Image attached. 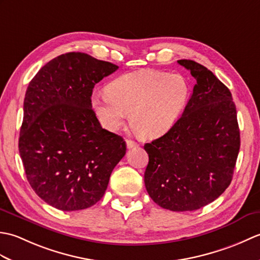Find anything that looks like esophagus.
<instances>
[{
    "mask_svg": "<svg viewBox=\"0 0 260 260\" xmlns=\"http://www.w3.org/2000/svg\"><path fill=\"white\" fill-rule=\"evenodd\" d=\"M126 146H127V148H134V147L139 146V144L132 140H126Z\"/></svg>",
    "mask_w": 260,
    "mask_h": 260,
    "instance_id": "1",
    "label": "esophagus"
}]
</instances>
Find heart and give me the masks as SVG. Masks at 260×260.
<instances>
[{
	"instance_id": "heart-1",
	"label": "heart",
	"mask_w": 260,
	"mask_h": 260,
	"mask_svg": "<svg viewBox=\"0 0 260 260\" xmlns=\"http://www.w3.org/2000/svg\"><path fill=\"white\" fill-rule=\"evenodd\" d=\"M107 93H93L91 105L102 125L115 132L129 114L131 125L142 139H156L172 128L189 97V86L179 75L136 71L113 80Z\"/></svg>"
}]
</instances>
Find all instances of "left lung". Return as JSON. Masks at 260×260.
I'll return each mask as SVG.
<instances>
[{"instance_id": "obj_1", "label": "left lung", "mask_w": 260, "mask_h": 260, "mask_svg": "<svg viewBox=\"0 0 260 260\" xmlns=\"http://www.w3.org/2000/svg\"><path fill=\"white\" fill-rule=\"evenodd\" d=\"M197 84L181 117L168 133L146 143L147 193L171 211H193L229 186L240 148L231 92L211 71L193 60H178Z\"/></svg>"}]
</instances>
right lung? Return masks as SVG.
<instances>
[{
    "instance_id": "add662e5",
    "label": "right lung",
    "mask_w": 260,
    "mask_h": 260,
    "mask_svg": "<svg viewBox=\"0 0 260 260\" xmlns=\"http://www.w3.org/2000/svg\"><path fill=\"white\" fill-rule=\"evenodd\" d=\"M117 69L68 52L43 66L27 86L19 152L33 191L53 208L96 204L125 155L123 137L104 129L91 108L93 87Z\"/></svg>"
}]
</instances>
